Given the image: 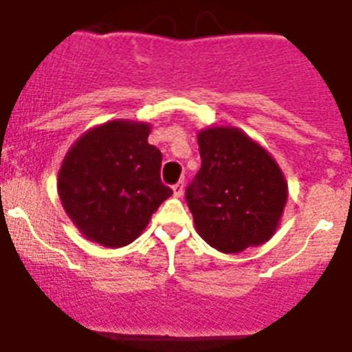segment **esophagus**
<instances>
[{
  "label": "esophagus",
  "mask_w": 352,
  "mask_h": 352,
  "mask_svg": "<svg viewBox=\"0 0 352 352\" xmlns=\"http://www.w3.org/2000/svg\"><path fill=\"white\" fill-rule=\"evenodd\" d=\"M173 192L176 198H179V196L184 194V184H182V182H178L176 185H173Z\"/></svg>",
  "instance_id": "obj_1"
}]
</instances>
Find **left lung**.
Masks as SVG:
<instances>
[{"label": "left lung", "mask_w": 352, "mask_h": 352, "mask_svg": "<svg viewBox=\"0 0 352 352\" xmlns=\"http://www.w3.org/2000/svg\"><path fill=\"white\" fill-rule=\"evenodd\" d=\"M201 168L187 189L198 234L236 254L271 240L287 204V182L269 151L236 127L198 132Z\"/></svg>", "instance_id": "1"}]
</instances>
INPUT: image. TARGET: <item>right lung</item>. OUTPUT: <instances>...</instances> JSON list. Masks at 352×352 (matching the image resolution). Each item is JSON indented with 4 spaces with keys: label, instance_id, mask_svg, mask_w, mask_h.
<instances>
[{
    "label": "right lung",
    "instance_id": "1",
    "mask_svg": "<svg viewBox=\"0 0 352 352\" xmlns=\"http://www.w3.org/2000/svg\"><path fill=\"white\" fill-rule=\"evenodd\" d=\"M148 134V123L114 120L89 129L65 154L58 194L87 240L109 249L129 245L173 194L162 184V153Z\"/></svg>",
    "mask_w": 352,
    "mask_h": 352
}]
</instances>
